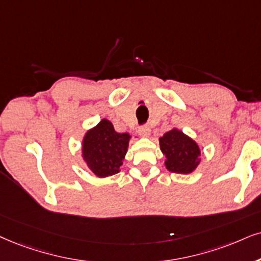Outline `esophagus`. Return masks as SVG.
Masks as SVG:
<instances>
[{
	"mask_svg": "<svg viewBox=\"0 0 261 261\" xmlns=\"http://www.w3.org/2000/svg\"><path fill=\"white\" fill-rule=\"evenodd\" d=\"M138 134L142 137H149L150 136V128L148 126H142L138 128Z\"/></svg>",
	"mask_w": 261,
	"mask_h": 261,
	"instance_id": "esophagus-1",
	"label": "esophagus"
}]
</instances>
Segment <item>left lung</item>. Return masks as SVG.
Instances as JSON below:
<instances>
[{
  "instance_id": "obj_1",
  "label": "left lung",
  "mask_w": 261,
  "mask_h": 261,
  "mask_svg": "<svg viewBox=\"0 0 261 261\" xmlns=\"http://www.w3.org/2000/svg\"><path fill=\"white\" fill-rule=\"evenodd\" d=\"M160 149L165 155V167L173 173L190 174L197 169L201 161L199 144L193 138L172 127L159 138Z\"/></svg>"
}]
</instances>
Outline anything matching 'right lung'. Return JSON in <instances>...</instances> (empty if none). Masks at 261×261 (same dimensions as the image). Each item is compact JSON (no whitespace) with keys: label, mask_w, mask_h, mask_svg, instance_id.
I'll return each mask as SVG.
<instances>
[{"label":"right lung","mask_w":261,"mask_h":261,"mask_svg":"<svg viewBox=\"0 0 261 261\" xmlns=\"http://www.w3.org/2000/svg\"><path fill=\"white\" fill-rule=\"evenodd\" d=\"M130 140V134L117 133L113 124L103 118L85 133L82 141V159L96 177H111L120 172Z\"/></svg>","instance_id":"add662e5"}]
</instances>
